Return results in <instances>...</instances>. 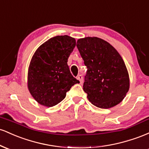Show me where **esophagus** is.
I'll use <instances>...</instances> for the list:
<instances>
[{
	"label": "esophagus",
	"mask_w": 149,
	"mask_h": 149,
	"mask_svg": "<svg viewBox=\"0 0 149 149\" xmlns=\"http://www.w3.org/2000/svg\"><path fill=\"white\" fill-rule=\"evenodd\" d=\"M77 79L79 80V81H80V83H83V76H82V75H80V74L78 75V76H77Z\"/></svg>",
	"instance_id": "obj_1"
}]
</instances>
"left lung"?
Here are the masks:
<instances>
[{
    "mask_svg": "<svg viewBox=\"0 0 149 149\" xmlns=\"http://www.w3.org/2000/svg\"><path fill=\"white\" fill-rule=\"evenodd\" d=\"M76 46L88 68L83 90L89 101L101 109L120 103L129 90L130 78L118 52L97 37L78 39Z\"/></svg>",
    "mask_w": 149,
    "mask_h": 149,
    "instance_id": "1",
    "label": "left lung"
}]
</instances>
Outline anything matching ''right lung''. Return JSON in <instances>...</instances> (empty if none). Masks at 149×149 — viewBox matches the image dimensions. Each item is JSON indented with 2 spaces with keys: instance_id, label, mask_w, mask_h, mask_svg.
<instances>
[{
  "instance_id": "1",
  "label": "right lung",
  "mask_w": 149,
  "mask_h": 149,
  "mask_svg": "<svg viewBox=\"0 0 149 149\" xmlns=\"http://www.w3.org/2000/svg\"><path fill=\"white\" fill-rule=\"evenodd\" d=\"M76 42L69 36L51 38L36 49L28 70L27 85L38 104L47 107L57 105L76 83L67 64Z\"/></svg>"
}]
</instances>
